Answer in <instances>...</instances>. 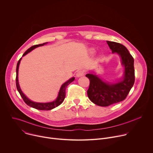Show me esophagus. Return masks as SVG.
Wrapping results in <instances>:
<instances>
[{
  "instance_id": "34e87169",
  "label": "esophagus",
  "mask_w": 153,
  "mask_h": 153,
  "mask_svg": "<svg viewBox=\"0 0 153 153\" xmlns=\"http://www.w3.org/2000/svg\"><path fill=\"white\" fill-rule=\"evenodd\" d=\"M84 75V71L83 70H79L77 73H76V76L77 77H82Z\"/></svg>"
}]
</instances>
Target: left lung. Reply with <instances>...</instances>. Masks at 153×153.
I'll list each match as a JSON object with an SVG mask.
<instances>
[{"mask_svg": "<svg viewBox=\"0 0 153 153\" xmlns=\"http://www.w3.org/2000/svg\"><path fill=\"white\" fill-rule=\"evenodd\" d=\"M106 42L112 53L120 56L124 71L123 77L114 83L105 82L92 73L86 74L90 82L87 91L88 98L93 103L101 106H108L125 99L135 80L134 59L127 48L119 43Z\"/></svg>", "mask_w": 153, "mask_h": 153, "instance_id": "left-lung-1", "label": "left lung"}]
</instances>
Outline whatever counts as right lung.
<instances>
[{
  "label": "right lung",
  "mask_w": 153,
  "mask_h": 153,
  "mask_svg": "<svg viewBox=\"0 0 153 153\" xmlns=\"http://www.w3.org/2000/svg\"><path fill=\"white\" fill-rule=\"evenodd\" d=\"M48 42L46 43H43L42 44H39V45H36L34 46H32L31 47H30L29 49H28L25 53L23 54L22 57H24V56H25L26 54H27L28 53L31 52L32 50H33L34 49L39 47H41L44 45L45 44H47ZM22 59V57L19 59V60L17 62V67H16V87L17 91H19L20 95L21 96L22 98L23 99L24 101L25 102L26 104H27L28 106L33 107L34 108L37 109V110H51L52 109L58 106L59 105H60L64 100L65 97V95H66V93H65V90H66V88L67 86L71 83L72 82H73L75 79L74 77L68 80H67L66 82H65L64 83H63L60 87V90L59 91L58 93V96L56 98V99L53 102H47V103H39V102H33L32 100H31L30 99H29L24 93L22 91L20 87L19 83V80H18V71H19V65L20 63V60Z\"/></svg>",
  "instance_id": "1"
}]
</instances>
